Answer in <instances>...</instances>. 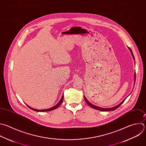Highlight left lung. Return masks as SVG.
I'll list each match as a JSON object with an SVG mask.
<instances>
[{"label": "left lung", "mask_w": 146, "mask_h": 146, "mask_svg": "<svg viewBox=\"0 0 146 146\" xmlns=\"http://www.w3.org/2000/svg\"><path fill=\"white\" fill-rule=\"evenodd\" d=\"M128 49L130 50V52H131V54H132V57H133V60H135V58H134V56H133V53H132L131 49V48H130L129 47H128ZM135 77H136V73H135V74H134V85H135ZM133 87H134V86H133ZM126 98H125V99H124L119 104H118L117 106H115V107H112V108H101V107H98V106H96L93 105L92 104H91L90 102H88V100L86 99V98L84 96V100H85V102H86L91 108H93V109H95V110H97L101 111H114V110H116L118 107H119L124 103V102Z\"/></svg>", "instance_id": "1"}]
</instances>
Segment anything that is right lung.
I'll use <instances>...</instances> for the list:
<instances>
[{"label": "right lung", "instance_id": "obj_1", "mask_svg": "<svg viewBox=\"0 0 146 146\" xmlns=\"http://www.w3.org/2000/svg\"><path fill=\"white\" fill-rule=\"evenodd\" d=\"M63 99H64V95L62 96V98H61V100H60V102H59L55 106H54V107H52V108H48V109H46V110H36V109H34V108H33L29 107V106H27H27L29 108H30V109H31L32 110L35 111H36V112H46V111H53V110H54L57 109V108L61 104V103H62Z\"/></svg>", "mask_w": 146, "mask_h": 146}]
</instances>
